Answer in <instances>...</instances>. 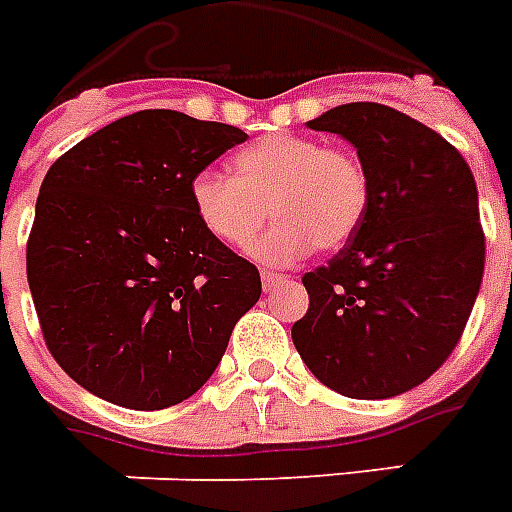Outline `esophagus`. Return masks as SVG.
Here are the masks:
<instances>
[{
    "mask_svg": "<svg viewBox=\"0 0 512 512\" xmlns=\"http://www.w3.org/2000/svg\"><path fill=\"white\" fill-rule=\"evenodd\" d=\"M260 279H263V290H274L276 285H282V282H285V276H279V274H271V271H263V274H260Z\"/></svg>",
    "mask_w": 512,
    "mask_h": 512,
    "instance_id": "1",
    "label": "esophagus"
}]
</instances>
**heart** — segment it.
Instances as JSON below:
<instances>
[{"mask_svg":"<svg viewBox=\"0 0 512 512\" xmlns=\"http://www.w3.org/2000/svg\"><path fill=\"white\" fill-rule=\"evenodd\" d=\"M233 179L200 170L189 184L195 217L227 246L249 244L266 217L276 225L249 246L266 266H293L317 249H339L369 206L361 162L304 135H271L233 157Z\"/></svg>","mask_w":512,"mask_h":512,"instance_id":"1","label":"heart"}]
</instances>
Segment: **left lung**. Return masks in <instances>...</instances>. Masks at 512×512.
Returning a JSON list of instances; mask_svg holds the SVG:
<instances>
[{
  "instance_id": "obj_1",
  "label": "left lung",
  "mask_w": 512,
  "mask_h": 512,
  "mask_svg": "<svg viewBox=\"0 0 512 512\" xmlns=\"http://www.w3.org/2000/svg\"><path fill=\"white\" fill-rule=\"evenodd\" d=\"M306 124L352 143L369 206L342 252L304 276L293 344L331 391L391 399L437 372L475 306L486 263L475 176L442 135L380 102Z\"/></svg>"
}]
</instances>
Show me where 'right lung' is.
<instances>
[{"mask_svg": "<svg viewBox=\"0 0 512 512\" xmlns=\"http://www.w3.org/2000/svg\"><path fill=\"white\" fill-rule=\"evenodd\" d=\"M244 140L230 124L138 111L45 173L26 276L45 344L81 388L149 412L214 374L263 287L203 230L189 184Z\"/></svg>", "mask_w": 512, "mask_h": 512, "instance_id": "1", "label": "right lung"}]
</instances>
